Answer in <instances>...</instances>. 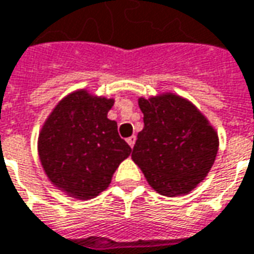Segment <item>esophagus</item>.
Returning <instances> with one entry per match:
<instances>
[{
	"mask_svg": "<svg viewBox=\"0 0 254 254\" xmlns=\"http://www.w3.org/2000/svg\"><path fill=\"white\" fill-rule=\"evenodd\" d=\"M135 139H137V137H135V135H131V137H128V138H127V142H128V145H130L131 148L134 147V144H135Z\"/></svg>",
	"mask_w": 254,
	"mask_h": 254,
	"instance_id": "1",
	"label": "esophagus"
}]
</instances>
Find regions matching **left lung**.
<instances>
[{
	"mask_svg": "<svg viewBox=\"0 0 254 254\" xmlns=\"http://www.w3.org/2000/svg\"><path fill=\"white\" fill-rule=\"evenodd\" d=\"M144 128L131 158L159 194L190 193L208 175L218 152V134L205 116L175 93L139 98Z\"/></svg>",
	"mask_w": 254,
	"mask_h": 254,
	"instance_id": "1",
	"label": "left lung"
}]
</instances>
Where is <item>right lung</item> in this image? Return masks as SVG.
<instances>
[{
	"label": "right lung",
	"mask_w": 254,
	"mask_h": 254,
	"mask_svg": "<svg viewBox=\"0 0 254 254\" xmlns=\"http://www.w3.org/2000/svg\"><path fill=\"white\" fill-rule=\"evenodd\" d=\"M115 99L86 89L61 99L44 122L37 152L49 180L78 200L106 190L116 169L131 154L117 123L107 119Z\"/></svg>",
	"instance_id": "add662e5"
}]
</instances>
